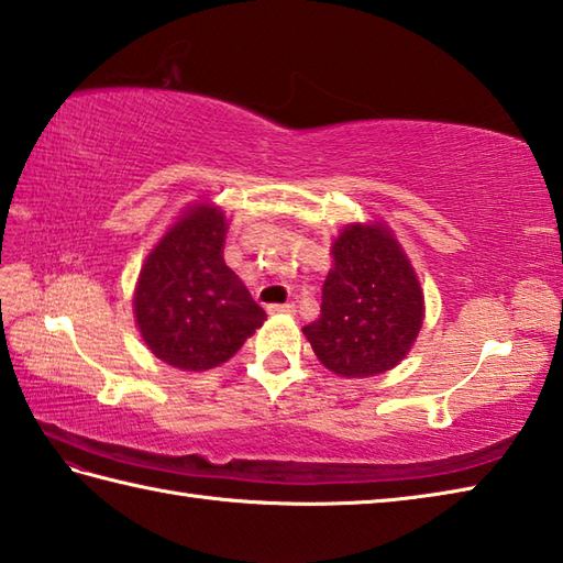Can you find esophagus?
Returning a JSON list of instances; mask_svg holds the SVG:
<instances>
[{
	"label": "esophagus",
	"mask_w": 563,
	"mask_h": 563,
	"mask_svg": "<svg viewBox=\"0 0 563 563\" xmlns=\"http://www.w3.org/2000/svg\"><path fill=\"white\" fill-rule=\"evenodd\" d=\"M267 311L269 313H289V316H294L296 313V306L294 303H279V306H269Z\"/></svg>",
	"instance_id": "34e87169"
}]
</instances>
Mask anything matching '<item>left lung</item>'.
<instances>
[{"label": "left lung", "instance_id": "1", "mask_svg": "<svg viewBox=\"0 0 563 563\" xmlns=\"http://www.w3.org/2000/svg\"><path fill=\"white\" fill-rule=\"evenodd\" d=\"M320 318L303 328L318 360L342 376L384 374L406 357L422 325V291L384 225L354 223L332 243Z\"/></svg>", "mask_w": 563, "mask_h": 563}]
</instances>
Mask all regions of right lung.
Instances as JSON below:
<instances>
[{
  "mask_svg": "<svg viewBox=\"0 0 563 563\" xmlns=\"http://www.w3.org/2000/svg\"><path fill=\"white\" fill-rule=\"evenodd\" d=\"M225 216L209 203L189 209L147 255L135 289L145 345L177 369L223 364L267 313L223 262Z\"/></svg>",
  "mask_w": 563,
  "mask_h": 563,
  "instance_id": "right-lung-1",
  "label": "right lung"
}]
</instances>
